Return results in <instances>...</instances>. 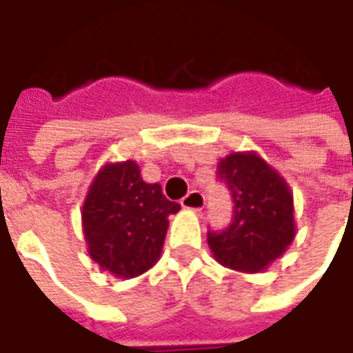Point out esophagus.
<instances>
[{
    "instance_id": "1",
    "label": "esophagus",
    "mask_w": 353,
    "mask_h": 353,
    "mask_svg": "<svg viewBox=\"0 0 353 353\" xmlns=\"http://www.w3.org/2000/svg\"><path fill=\"white\" fill-rule=\"evenodd\" d=\"M181 206L187 208V210H192V212H200L202 208L206 206V199L200 191H191L181 200Z\"/></svg>"
}]
</instances>
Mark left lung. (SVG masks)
Listing matches in <instances>:
<instances>
[{
  "label": "left lung",
  "mask_w": 353,
  "mask_h": 353,
  "mask_svg": "<svg viewBox=\"0 0 353 353\" xmlns=\"http://www.w3.org/2000/svg\"><path fill=\"white\" fill-rule=\"evenodd\" d=\"M232 200V223L208 232V245L219 265L238 272H263L295 238V208L288 181L255 151L230 153L217 164Z\"/></svg>",
  "instance_id": "8db88e82"
}]
</instances>
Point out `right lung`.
<instances>
[{
	"mask_svg": "<svg viewBox=\"0 0 353 353\" xmlns=\"http://www.w3.org/2000/svg\"><path fill=\"white\" fill-rule=\"evenodd\" d=\"M181 206L159 183H145L136 161L108 162L83 202L88 255L117 278H136L161 259L168 217Z\"/></svg>",
	"mask_w": 353,
	"mask_h": 353,
	"instance_id": "obj_1",
	"label": "right lung"
}]
</instances>
